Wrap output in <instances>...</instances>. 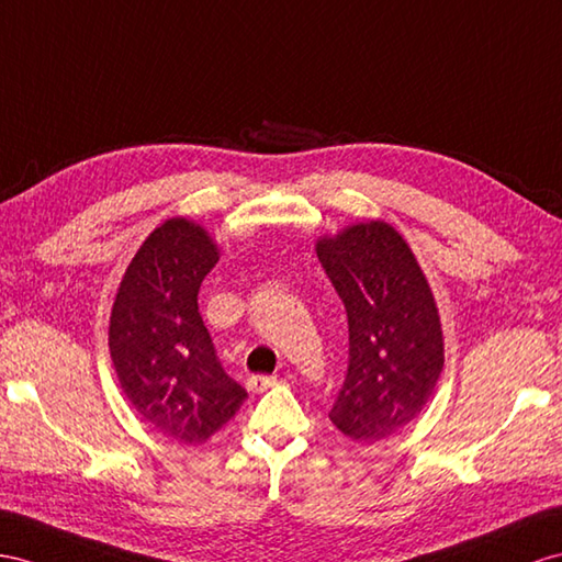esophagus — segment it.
<instances>
[{
	"instance_id": "obj_1",
	"label": "esophagus",
	"mask_w": 562,
	"mask_h": 562,
	"mask_svg": "<svg viewBox=\"0 0 562 562\" xmlns=\"http://www.w3.org/2000/svg\"><path fill=\"white\" fill-rule=\"evenodd\" d=\"M276 382H278L276 375H251V378L247 380L251 392H266V390H270V386L276 384Z\"/></svg>"
}]
</instances>
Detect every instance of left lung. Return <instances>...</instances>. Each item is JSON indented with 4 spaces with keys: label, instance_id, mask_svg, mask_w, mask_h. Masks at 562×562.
I'll return each mask as SVG.
<instances>
[{
    "label": "left lung",
    "instance_id": "obj_1",
    "mask_svg": "<svg viewBox=\"0 0 562 562\" xmlns=\"http://www.w3.org/2000/svg\"><path fill=\"white\" fill-rule=\"evenodd\" d=\"M318 261L349 321V366L329 420L378 441L423 411L443 368L435 296L408 244L386 223L318 241Z\"/></svg>",
    "mask_w": 562,
    "mask_h": 562
}]
</instances>
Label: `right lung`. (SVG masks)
I'll return each mask as SVG.
<instances>
[{"label": "right lung", "mask_w": 562, "mask_h": 562, "mask_svg": "<svg viewBox=\"0 0 562 562\" xmlns=\"http://www.w3.org/2000/svg\"><path fill=\"white\" fill-rule=\"evenodd\" d=\"M215 263L204 229L166 221L127 266L111 311L109 349L121 390L144 423L180 443L206 441L247 398L199 313V286Z\"/></svg>", "instance_id": "1"}]
</instances>
